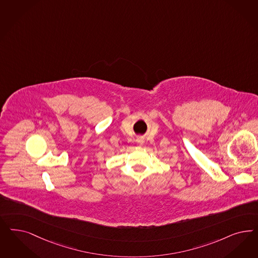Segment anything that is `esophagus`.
Instances as JSON below:
<instances>
[{"label":"esophagus","instance_id":"esophagus-1","mask_svg":"<svg viewBox=\"0 0 258 258\" xmlns=\"http://www.w3.org/2000/svg\"><path fill=\"white\" fill-rule=\"evenodd\" d=\"M138 142H139L140 144H143V141H142V139H139V140H138Z\"/></svg>","mask_w":258,"mask_h":258}]
</instances>
